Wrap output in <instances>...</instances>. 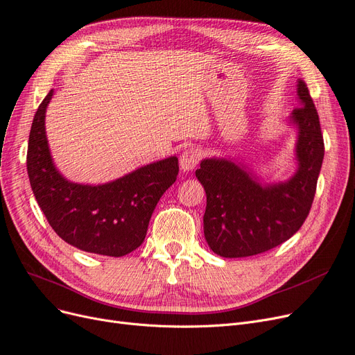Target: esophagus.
I'll use <instances>...</instances> for the list:
<instances>
[{"instance_id": "34e87169", "label": "esophagus", "mask_w": 355, "mask_h": 355, "mask_svg": "<svg viewBox=\"0 0 355 355\" xmlns=\"http://www.w3.org/2000/svg\"><path fill=\"white\" fill-rule=\"evenodd\" d=\"M202 159V150L198 148H187L180 156V166L182 171H191L199 165Z\"/></svg>"}]
</instances>
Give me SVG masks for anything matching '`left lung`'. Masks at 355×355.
Instances as JSON below:
<instances>
[{"mask_svg": "<svg viewBox=\"0 0 355 355\" xmlns=\"http://www.w3.org/2000/svg\"><path fill=\"white\" fill-rule=\"evenodd\" d=\"M300 105L294 177L282 184L260 186L243 166L227 159H205L196 177L206 191L205 239L222 257H248L282 244L304 224L323 162L324 143L318 110L307 85L298 82Z\"/></svg>", "mask_w": 355, "mask_h": 355, "instance_id": "1", "label": "left lung"}]
</instances>
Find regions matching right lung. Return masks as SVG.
<instances>
[{
    "instance_id": "obj_1",
    "label": "right lung",
    "mask_w": 355,
    "mask_h": 355,
    "mask_svg": "<svg viewBox=\"0 0 355 355\" xmlns=\"http://www.w3.org/2000/svg\"><path fill=\"white\" fill-rule=\"evenodd\" d=\"M52 92L35 114L26 157L36 202L65 243L87 253L125 256L146 237L157 202L177 180L178 159L171 156L102 186L67 181L52 164L45 135Z\"/></svg>"
}]
</instances>
